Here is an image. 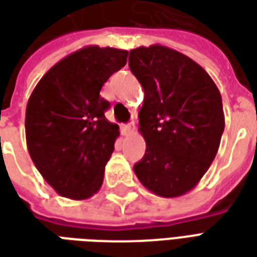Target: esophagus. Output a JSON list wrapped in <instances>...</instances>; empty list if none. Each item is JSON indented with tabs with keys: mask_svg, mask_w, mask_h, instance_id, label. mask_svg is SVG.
I'll use <instances>...</instances> for the list:
<instances>
[{
	"mask_svg": "<svg viewBox=\"0 0 257 257\" xmlns=\"http://www.w3.org/2000/svg\"><path fill=\"white\" fill-rule=\"evenodd\" d=\"M121 129H122V132L125 135L132 134L135 131V122L134 121H131V122L126 123V125H121Z\"/></svg>",
	"mask_w": 257,
	"mask_h": 257,
	"instance_id": "34e87169",
	"label": "esophagus"
}]
</instances>
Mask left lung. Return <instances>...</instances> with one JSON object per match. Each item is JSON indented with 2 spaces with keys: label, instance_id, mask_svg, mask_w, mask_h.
Segmentation results:
<instances>
[{
  "label": "left lung",
  "instance_id": "left-lung-1",
  "mask_svg": "<svg viewBox=\"0 0 257 257\" xmlns=\"http://www.w3.org/2000/svg\"><path fill=\"white\" fill-rule=\"evenodd\" d=\"M129 68L145 90L139 132L146 153L134 171L151 193L180 197L217 154L224 131L220 92L193 59L158 44L132 49Z\"/></svg>",
  "mask_w": 257,
  "mask_h": 257
}]
</instances>
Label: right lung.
Instances as JSON below:
<instances>
[{"mask_svg": "<svg viewBox=\"0 0 257 257\" xmlns=\"http://www.w3.org/2000/svg\"><path fill=\"white\" fill-rule=\"evenodd\" d=\"M128 51L89 45L48 70L26 108V142L34 165L62 197L86 199L99 191L119 136L107 121L101 86L126 64Z\"/></svg>", "mask_w": 257, "mask_h": 257, "instance_id": "obj_1", "label": "right lung"}]
</instances>
